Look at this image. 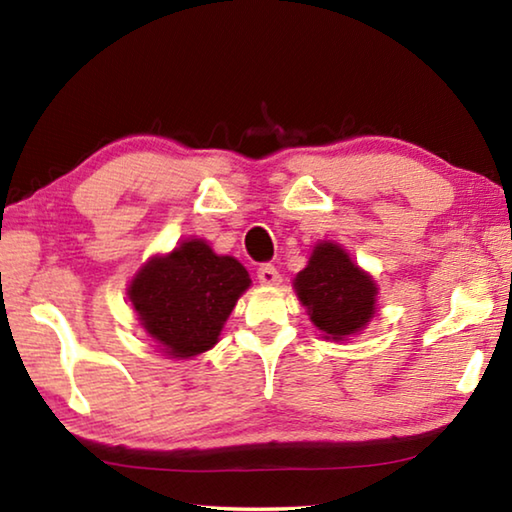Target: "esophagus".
<instances>
[{"instance_id": "obj_1", "label": "esophagus", "mask_w": 512, "mask_h": 512, "mask_svg": "<svg viewBox=\"0 0 512 512\" xmlns=\"http://www.w3.org/2000/svg\"><path fill=\"white\" fill-rule=\"evenodd\" d=\"M257 280L266 284V287H277L282 282V277L273 264H262L257 268Z\"/></svg>"}]
</instances>
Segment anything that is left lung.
<instances>
[{
  "label": "left lung",
  "mask_w": 512,
  "mask_h": 512,
  "mask_svg": "<svg viewBox=\"0 0 512 512\" xmlns=\"http://www.w3.org/2000/svg\"><path fill=\"white\" fill-rule=\"evenodd\" d=\"M293 289L327 341H348L375 318V277L354 264L348 250L334 241H318L307 266L293 280Z\"/></svg>",
  "instance_id": "left-lung-1"
}]
</instances>
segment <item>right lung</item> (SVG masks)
<instances>
[{
    "label": "right lung",
    "instance_id": "right-lung-1",
    "mask_svg": "<svg viewBox=\"0 0 512 512\" xmlns=\"http://www.w3.org/2000/svg\"><path fill=\"white\" fill-rule=\"evenodd\" d=\"M250 284L239 259L216 255L205 239L192 237L167 255L149 257L126 296L164 357L192 359L219 343L225 320Z\"/></svg>",
    "mask_w": 512,
    "mask_h": 512
}]
</instances>
